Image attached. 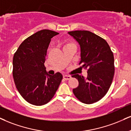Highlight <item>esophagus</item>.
I'll list each match as a JSON object with an SVG mask.
<instances>
[{
	"instance_id": "esophagus-1",
	"label": "esophagus",
	"mask_w": 131,
	"mask_h": 131,
	"mask_svg": "<svg viewBox=\"0 0 131 131\" xmlns=\"http://www.w3.org/2000/svg\"><path fill=\"white\" fill-rule=\"evenodd\" d=\"M71 78V77L70 76V75H63V79L64 80H70Z\"/></svg>"
}]
</instances>
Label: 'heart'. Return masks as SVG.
<instances>
[{"label":"heart","mask_w":131,"mask_h":131,"mask_svg":"<svg viewBox=\"0 0 131 131\" xmlns=\"http://www.w3.org/2000/svg\"><path fill=\"white\" fill-rule=\"evenodd\" d=\"M68 45H70V44H68Z\"/></svg>","instance_id":"heart-1"}]
</instances>
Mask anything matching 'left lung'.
Segmentation results:
<instances>
[{"mask_svg": "<svg viewBox=\"0 0 131 131\" xmlns=\"http://www.w3.org/2000/svg\"><path fill=\"white\" fill-rule=\"evenodd\" d=\"M81 47L82 68L87 69V77L72 75L79 81L73 93L83 103L93 104L106 94L115 72L114 57L104 39L88 30L69 31Z\"/></svg>", "mask_w": 131, "mask_h": 131, "instance_id": "1", "label": "left lung"}]
</instances>
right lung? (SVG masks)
<instances>
[{
  "instance_id": "1",
  "label": "right lung",
  "mask_w": 131,
  "mask_h": 131,
  "mask_svg": "<svg viewBox=\"0 0 131 131\" xmlns=\"http://www.w3.org/2000/svg\"><path fill=\"white\" fill-rule=\"evenodd\" d=\"M59 34L44 29L30 36L20 44L13 60V76L16 87L29 103L42 105L53 97L63 75L48 74L45 62L51 38Z\"/></svg>"
}]
</instances>
